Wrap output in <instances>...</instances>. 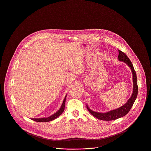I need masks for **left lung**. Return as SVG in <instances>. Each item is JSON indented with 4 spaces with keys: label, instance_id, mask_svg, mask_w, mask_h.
Here are the masks:
<instances>
[{
    "label": "left lung",
    "instance_id": "8db88e82",
    "mask_svg": "<svg viewBox=\"0 0 151 151\" xmlns=\"http://www.w3.org/2000/svg\"><path fill=\"white\" fill-rule=\"evenodd\" d=\"M119 55H118V60L121 61L125 62L127 65L130 68L132 73H133V91L132 97L129 99L128 101L122 106L119 108L109 111L106 113H99L96 112L94 111H91L88 106H87V109L90 112V113L95 116L96 118L103 120V121H112L119 118H121L125 115H127L129 111H130L131 108L132 107L136 98L137 96V92H138V86H137V79L136 73V71L133 68V64L131 62L130 60L128 58V57L126 55V54L123 52L122 51L118 50Z\"/></svg>",
    "mask_w": 151,
    "mask_h": 151
}]
</instances>
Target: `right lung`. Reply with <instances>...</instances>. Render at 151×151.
<instances>
[{"instance_id": "obj_1", "label": "right lung", "mask_w": 151, "mask_h": 151, "mask_svg": "<svg viewBox=\"0 0 151 151\" xmlns=\"http://www.w3.org/2000/svg\"><path fill=\"white\" fill-rule=\"evenodd\" d=\"M66 96L64 98L63 102L62 103L61 107H60V109L54 115L50 116V117L48 118H32V120L36 121V122H49L51 121H52L54 119H55V118H58L60 115H61V114L63 112L64 110V107H65V101H66Z\"/></svg>"}]
</instances>
